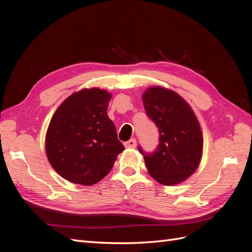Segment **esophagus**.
Returning <instances> with one entry per match:
<instances>
[{"label":"esophagus","instance_id":"1","mask_svg":"<svg viewBox=\"0 0 252 252\" xmlns=\"http://www.w3.org/2000/svg\"><path fill=\"white\" fill-rule=\"evenodd\" d=\"M124 146H125L126 148H134V147L136 146V141H135V139H130L129 141L125 142V143H124Z\"/></svg>","mask_w":252,"mask_h":252}]
</instances>
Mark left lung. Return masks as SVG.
Masks as SVG:
<instances>
[{
    "label": "left lung",
    "instance_id": "1",
    "mask_svg": "<svg viewBox=\"0 0 252 252\" xmlns=\"http://www.w3.org/2000/svg\"><path fill=\"white\" fill-rule=\"evenodd\" d=\"M147 117L158 129V145L149 154L139 146L150 175L163 185H175L191 175L203 150L201 127L188 103L172 90L150 87L143 94Z\"/></svg>",
    "mask_w": 252,
    "mask_h": 252
}]
</instances>
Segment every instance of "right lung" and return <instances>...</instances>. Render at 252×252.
Segmentation results:
<instances>
[{"instance_id": "1", "label": "right lung", "mask_w": 252, "mask_h": 252, "mask_svg": "<svg viewBox=\"0 0 252 252\" xmlns=\"http://www.w3.org/2000/svg\"><path fill=\"white\" fill-rule=\"evenodd\" d=\"M111 94L83 89L60 105L46 134L48 161L61 177L94 185L107 175L124 146L107 116Z\"/></svg>"}]
</instances>
